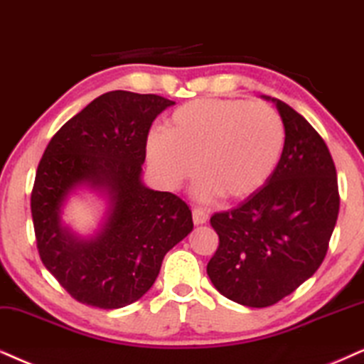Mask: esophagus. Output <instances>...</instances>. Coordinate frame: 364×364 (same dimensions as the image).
<instances>
[{"label":"esophagus","mask_w":364,"mask_h":364,"mask_svg":"<svg viewBox=\"0 0 364 364\" xmlns=\"http://www.w3.org/2000/svg\"><path fill=\"white\" fill-rule=\"evenodd\" d=\"M193 222H195V225L206 223L208 222V213L201 208H195L193 210Z\"/></svg>","instance_id":"34e87169"}]
</instances>
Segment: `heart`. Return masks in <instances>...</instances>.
<instances>
[{"instance_id":"b5f03b06","label":"heart","mask_w":364,"mask_h":364,"mask_svg":"<svg viewBox=\"0 0 364 364\" xmlns=\"http://www.w3.org/2000/svg\"><path fill=\"white\" fill-rule=\"evenodd\" d=\"M285 146L282 119L270 105L240 99H198L178 107L163 134L146 142L148 163L164 185L178 188L196 174L198 196L237 203L267 185Z\"/></svg>"}]
</instances>
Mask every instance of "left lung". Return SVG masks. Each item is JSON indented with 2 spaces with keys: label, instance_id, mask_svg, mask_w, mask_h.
Instances as JSON below:
<instances>
[{
  "label": "left lung",
  "instance_id": "obj_1",
  "mask_svg": "<svg viewBox=\"0 0 364 364\" xmlns=\"http://www.w3.org/2000/svg\"><path fill=\"white\" fill-rule=\"evenodd\" d=\"M272 100L285 127L277 169L257 195L210 218L220 242L206 274L220 294L248 307L277 304L314 275L339 213L324 139L291 105Z\"/></svg>",
  "mask_w": 364,
  "mask_h": 364
}]
</instances>
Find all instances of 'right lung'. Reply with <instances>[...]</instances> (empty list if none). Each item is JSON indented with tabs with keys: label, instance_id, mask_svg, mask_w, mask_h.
<instances>
[{
	"label": "right lung",
	"instance_id": "add662e5",
	"mask_svg": "<svg viewBox=\"0 0 364 364\" xmlns=\"http://www.w3.org/2000/svg\"><path fill=\"white\" fill-rule=\"evenodd\" d=\"M156 94L112 90L94 99L48 142L31 190L40 259L75 301L100 309L132 304L149 291L164 255L193 230L181 198L142 185L153 121L173 105ZM108 191L111 211L94 239L61 227L59 211L77 186Z\"/></svg>",
	"mask_w": 364,
	"mask_h": 364
}]
</instances>
